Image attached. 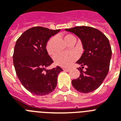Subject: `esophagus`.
Instances as JSON below:
<instances>
[{"label":"esophagus","instance_id":"34e87169","mask_svg":"<svg viewBox=\"0 0 121 121\" xmlns=\"http://www.w3.org/2000/svg\"><path fill=\"white\" fill-rule=\"evenodd\" d=\"M70 69H65V68H64V69H63V70L64 71H65V72H69V71H70Z\"/></svg>","mask_w":121,"mask_h":121}]
</instances>
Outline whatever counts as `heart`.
Returning a JSON list of instances; mask_svg holds the SVG:
<instances>
[{
  "label": "heart",
  "mask_w": 121,
  "mask_h": 121,
  "mask_svg": "<svg viewBox=\"0 0 121 121\" xmlns=\"http://www.w3.org/2000/svg\"><path fill=\"white\" fill-rule=\"evenodd\" d=\"M64 40L67 45L71 43H76V38L74 35L71 34H66L64 36ZM54 38L52 37L47 42L46 45V51L48 54L52 56L55 54L54 47ZM77 59V56L74 53H60L56 55L54 57L55 64L62 67H68Z\"/></svg>",
  "instance_id": "b5f03b06"
}]
</instances>
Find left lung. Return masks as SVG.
<instances>
[{"mask_svg":"<svg viewBox=\"0 0 121 121\" xmlns=\"http://www.w3.org/2000/svg\"><path fill=\"white\" fill-rule=\"evenodd\" d=\"M78 36L84 52L76 62L80 76L72 81V86L82 93L97 89L103 82L109 70L112 50L108 37L97 29L88 26H77L66 29ZM85 67L86 70H83Z\"/></svg>","mask_w":121,"mask_h":121,"instance_id":"1","label":"left lung"}]
</instances>
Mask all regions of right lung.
Wrapping results in <instances>:
<instances>
[{
  "instance_id": "right-lung-1",
  "label": "right lung",
  "mask_w": 121,
  "mask_h": 121,
  "mask_svg": "<svg viewBox=\"0 0 121 121\" xmlns=\"http://www.w3.org/2000/svg\"><path fill=\"white\" fill-rule=\"evenodd\" d=\"M59 31L34 27L17 40L13 54L16 74L23 86L34 94L47 95L57 86V76L62 69L59 66L45 69L54 62L45 47L50 37Z\"/></svg>"
}]
</instances>
